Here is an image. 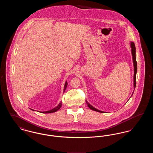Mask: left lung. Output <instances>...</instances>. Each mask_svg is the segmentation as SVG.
<instances>
[{"instance_id":"obj_1","label":"left lung","mask_w":153,"mask_h":153,"mask_svg":"<svg viewBox=\"0 0 153 153\" xmlns=\"http://www.w3.org/2000/svg\"><path fill=\"white\" fill-rule=\"evenodd\" d=\"M130 46L131 48V53H132V60H133V64H134V89L135 88V86H136V74H137V62L136 61V56H135V53H136V49H135V44L133 42H130ZM134 93V92H133ZM132 93V94H133ZM86 102L87 104L88 107L90 108V109H92L95 111H97L99 112H104L103 111H100L99 109L95 108V107H94L92 105H91L89 103H88V102L86 100Z\"/></svg>"}]
</instances>
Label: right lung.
Wrapping results in <instances>:
<instances>
[{
	"label": "right lung",
	"instance_id": "1",
	"mask_svg": "<svg viewBox=\"0 0 153 153\" xmlns=\"http://www.w3.org/2000/svg\"><path fill=\"white\" fill-rule=\"evenodd\" d=\"M67 85H68V82H67V81H66L65 84V85H64V92H65V91L66 89ZM61 105H62V102H61L60 103H59V104H58V105H57L56 107H55V108H53V109H51V110H49V111H43V112H41V113H43V114H48V113H53V112H55L57 111L58 110H59V109H60V108L61 107ZM31 109L32 111H35V110H34V109Z\"/></svg>",
	"mask_w": 153,
	"mask_h": 153
}]
</instances>
